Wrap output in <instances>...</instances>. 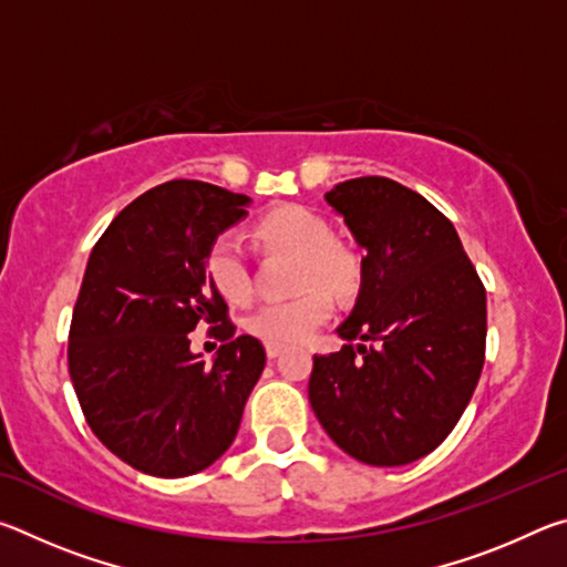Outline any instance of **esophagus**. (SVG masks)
<instances>
[{"mask_svg": "<svg viewBox=\"0 0 567 567\" xmlns=\"http://www.w3.org/2000/svg\"><path fill=\"white\" fill-rule=\"evenodd\" d=\"M265 352H267V358L275 360V358H280V354H282V348H280V344H267Z\"/></svg>", "mask_w": 567, "mask_h": 567, "instance_id": "obj_1", "label": "esophagus"}]
</instances>
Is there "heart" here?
Listing matches in <instances>:
<instances>
[{
    "instance_id": "b5f03b06",
    "label": "heart",
    "mask_w": 567,
    "mask_h": 567,
    "mask_svg": "<svg viewBox=\"0 0 567 567\" xmlns=\"http://www.w3.org/2000/svg\"><path fill=\"white\" fill-rule=\"evenodd\" d=\"M257 233L277 249L300 257L297 285L302 295L287 302H265L249 312L245 328L267 344H297L310 340L330 320V295L348 297L360 285V262L348 247L332 243V229L320 215L300 205L267 213ZM205 270L215 290L233 302L252 295V272L247 252L233 235L217 237L207 249Z\"/></svg>"
}]
</instances>
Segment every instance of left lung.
Wrapping results in <instances>:
<instances>
[{
  "label": "left lung",
  "instance_id": "obj_1",
  "mask_svg": "<svg viewBox=\"0 0 567 567\" xmlns=\"http://www.w3.org/2000/svg\"><path fill=\"white\" fill-rule=\"evenodd\" d=\"M328 205L362 247L360 292L315 354L310 405L334 445L364 465L425 457L453 433L485 362V287L450 219L400 182L358 177ZM360 339V346H352Z\"/></svg>",
  "mask_w": 567,
  "mask_h": 567
}]
</instances>
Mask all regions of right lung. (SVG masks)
Masks as SVG:
<instances>
[{"mask_svg":"<svg viewBox=\"0 0 567 567\" xmlns=\"http://www.w3.org/2000/svg\"><path fill=\"white\" fill-rule=\"evenodd\" d=\"M247 195L172 179L130 203L94 245L70 328V378L100 443L140 473L195 475L233 445L265 370L252 334L235 338L205 270L209 245L247 215ZM213 323V365L188 332Z\"/></svg>","mask_w":567,"mask_h":567,"instance_id":"obj_1","label":"right lung"}]
</instances>
